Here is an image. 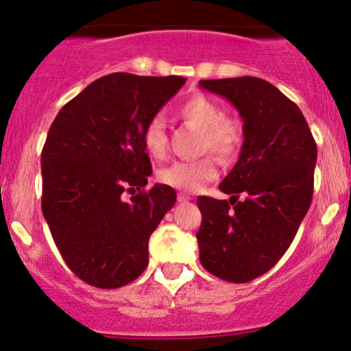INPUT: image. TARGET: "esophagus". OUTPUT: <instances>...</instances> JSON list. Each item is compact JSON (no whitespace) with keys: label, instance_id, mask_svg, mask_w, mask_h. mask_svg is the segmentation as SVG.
I'll return each instance as SVG.
<instances>
[{"label":"esophagus","instance_id":"34e87169","mask_svg":"<svg viewBox=\"0 0 351 351\" xmlns=\"http://www.w3.org/2000/svg\"><path fill=\"white\" fill-rule=\"evenodd\" d=\"M176 199H178L180 203H183V201H188V199H191V198H189L188 195H184V193H178V195H176Z\"/></svg>","mask_w":351,"mask_h":351}]
</instances>
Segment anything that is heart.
Segmentation results:
<instances>
[{
  "mask_svg": "<svg viewBox=\"0 0 351 351\" xmlns=\"http://www.w3.org/2000/svg\"><path fill=\"white\" fill-rule=\"evenodd\" d=\"M176 115L184 123L199 128V150L213 152L221 160L234 158L243 145V125L236 117L224 115L215 99L195 94L176 107ZM145 152L153 158H163L168 150V135L162 115L145 123L142 132ZM217 167L213 156L175 162L158 171L160 183L181 191H198L204 183L216 178Z\"/></svg>",
  "mask_w": 351,
  "mask_h": 351,
  "instance_id": "heart-1",
  "label": "heart"
}]
</instances>
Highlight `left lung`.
<instances>
[{
  "mask_svg": "<svg viewBox=\"0 0 351 351\" xmlns=\"http://www.w3.org/2000/svg\"><path fill=\"white\" fill-rule=\"evenodd\" d=\"M243 117L241 155L219 189L231 199L199 196L201 265L244 284L279 263L307 215L317 143L300 108L259 77L199 80ZM243 194L245 198L239 199Z\"/></svg>",
  "mask_w": 351,
  "mask_h": 351,
  "instance_id": "1",
  "label": "left lung"
}]
</instances>
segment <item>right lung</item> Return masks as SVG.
Wrapping results in <instances>:
<instances>
[{"mask_svg":"<svg viewBox=\"0 0 351 351\" xmlns=\"http://www.w3.org/2000/svg\"><path fill=\"white\" fill-rule=\"evenodd\" d=\"M186 82L127 72L104 75L69 100L41 153L43 215L60 256L99 289L130 284L148 265V239L173 208L167 184L143 189L152 163L145 123ZM139 189L125 202V191Z\"/></svg>","mask_w":351,"mask_h":351,"instance_id":"obj_1","label":"right lung"}]
</instances>
